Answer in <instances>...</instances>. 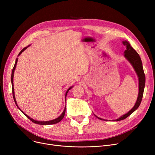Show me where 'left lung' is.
I'll return each mask as SVG.
<instances>
[{
	"label": "left lung",
	"instance_id": "1",
	"mask_svg": "<svg viewBox=\"0 0 155 155\" xmlns=\"http://www.w3.org/2000/svg\"><path fill=\"white\" fill-rule=\"evenodd\" d=\"M123 44L126 47V50L124 51V57L130 62V63L132 64V66L133 67L135 71L137 73L138 78H138V80H139V93H138L136 102L134 105V106L132 108V109L130 110L126 114L120 117L116 120H113L114 121H119L127 118L129 116L131 115L133 112H134L138 107H139L142 101L145 86V75L143 68L142 61L140 55L138 54L136 50H134L133 48L131 46V45L129 44L128 41H123ZM96 117L101 120H106L97 116Z\"/></svg>",
	"mask_w": 155,
	"mask_h": 155
}]
</instances>
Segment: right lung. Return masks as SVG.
I'll return each mask as SVG.
<instances>
[{
	"label": "right lung",
	"instance_id": "1",
	"mask_svg": "<svg viewBox=\"0 0 155 155\" xmlns=\"http://www.w3.org/2000/svg\"><path fill=\"white\" fill-rule=\"evenodd\" d=\"M28 46H27V47H25L24 48H23L22 50L20 51V53H19V54H18V56H19L24 50H26V49H27V48L28 47ZM17 63H18V58H16V60H15V64H14V68H13V69H12V75H11V83H12V95H13V98H14V102H15V104H16V105H17V107H18V109L24 114V115H25L29 119H30L32 122H33L34 123H35V124H40V125H50V124H56V123H59L60 121H61V120H62V119L64 117V114H65V110H66V107H64V110H63V112H62V114H61L58 117H57L56 119H53V120H48V121H38V120H34V119H32V118H31L30 117H29L28 116H27L25 113H24L23 112V111L22 110H21V109H20V108L18 107V104H17V102H16V101H15V95H14V83H13V78H14V70H15V67H16V64H17ZM73 87V86H71V87H70L68 90H67V92H66V94H65V98H66V97H67V94H68V91L70 90V89L71 88Z\"/></svg>",
	"mask_w": 155,
	"mask_h": 155
}]
</instances>
